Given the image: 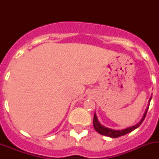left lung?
I'll use <instances>...</instances> for the list:
<instances>
[{
	"label": "left lung",
	"instance_id": "obj_1",
	"mask_svg": "<svg viewBox=\"0 0 159 159\" xmlns=\"http://www.w3.org/2000/svg\"><path fill=\"white\" fill-rule=\"evenodd\" d=\"M151 97L150 98V99H149L148 106H147V108H146V111L145 112H144V114H143V117H142L141 120H140L138 123H136L135 125L132 126V127H127V128L123 129V130H113V129L108 128V127L102 126V125L99 123V120H98V118H97L96 114L95 113V115H94V118H93L94 128H95V130H96L99 134H102V135L108 136V137H111V138H118L119 137V136H123V135H125V134H128V133H130V132L133 131V130H135L136 128H138V127H139L140 125L142 124V123H143L144 119H145L147 111H148V108H149V106H150V102H151Z\"/></svg>",
	"mask_w": 159,
	"mask_h": 159
}]
</instances>
